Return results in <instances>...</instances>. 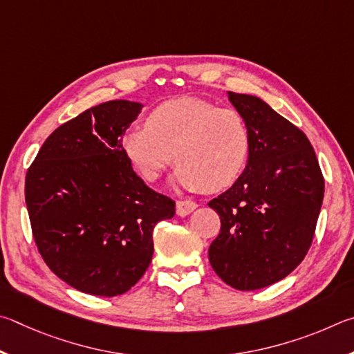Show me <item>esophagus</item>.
Segmentation results:
<instances>
[{
	"instance_id": "esophagus-1",
	"label": "esophagus",
	"mask_w": 354,
	"mask_h": 354,
	"mask_svg": "<svg viewBox=\"0 0 354 354\" xmlns=\"http://www.w3.org/2000/svg\"><path fill=\"white\" fill-rule=\"evenodd\" d=\"M197 208V203L193 201H177V214L188 216L191 212Z\"/></svg>"
}]
</instances>
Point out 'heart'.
I'll return each mask as SVG.
<instances>
[{
    "label": "heart",
    "mask_w": 354,
    "mask_h": 354,
    "mask_svg": "<svg viewBox=\"0 0 354 354\" xmlns=\"http://www.w3.org/2000/svg\"><path fill=\"white\" fill-rule=\"evenodd\" d=\"M122 147L146 182L157 180L176 161L180 187L218 193L244 172L252 135L238 110L199 97H178L157 105L146 126L126 133Z\"/></svg>",
    "instance_id": "b5f03b06"
}]
</instances>
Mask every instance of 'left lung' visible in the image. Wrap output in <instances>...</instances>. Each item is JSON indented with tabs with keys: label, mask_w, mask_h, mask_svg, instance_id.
<instances>
[{
	"label": "left lung",
	"mask_w": 354,
	"mask_h": 354,
	"mask_svg": "<svg viewBox=\"0 0 354 354\" xmlns=\"http://www.w3.org/2000/svg\"><path fill=\"white\" fill-rule=\"evenodd\" d=\"M252 135L245 171L208 202L221 233L208 258L222 280L255 290L288 277L306 257L325 193L319 160L301 130L263 99L228 93Z\"/></svg>",
	"instance_id": "left-lung-1"
}]
</instances>
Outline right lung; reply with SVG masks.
<instances>
[{"label": "right lung", "mask_w": 354, "mask_h": 354, "mask_svg": "<svg viewBox=\"0 0 354 354\" xmlns=\"http://www.w3.org/2000/svg\"><path fill=\"white\" fill-rule=\"evenodd\" d=\"M141 104L85 110L43 142L26 172V207L43 261L82 292L121 295L145 275L152 232L176 202L136 176L122 135Z\"/></svg>", "instance_id": "right-lung-1"}]
</instances>
